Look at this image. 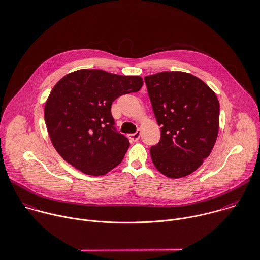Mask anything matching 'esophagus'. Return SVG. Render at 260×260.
I'll return each mask as SVG.
<instances>
[{"label":"esophagus","instance_id":"esophagus-1","mask_svg":"<svg viewBox=\"0 0 260 260\" xmlns=\"http://www.w3.org/2000/svg\"><path fill=\"white\" fill-rule=\"evenodd\" d=\"M140 137H141V132H140V131H138V132L135 133V134L128 135V139H129L132 142H137V141H139Z\"/></svg>","mask_w":260,"mask_h":260}]
</instances>
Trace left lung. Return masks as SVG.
<instances>
[{
    "instance_id": "8db88e82",
    "label": "left lung",
    "mask_w": 260,
    "mask_h": 260,
    "mask_svg": "<svg viewBox=\"0 0 260 260\" xmlns=\"http://www.w3.org/2000/svg\"><path fill=\"white\" fill-rule=\"evenodd\" d=\"M145 82L161 126L160 142L150 149L152 161L169 178L187 176L215 146L219 100L205 82L184 72H161L145 77Z\"/></svg>"
}]
</instances>
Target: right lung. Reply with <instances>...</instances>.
Returning a JSON list of instances; mask_svg holds the SVG:
<instances>
[{
    "label": "right lung",
    "mask_w": 260,
    "mask_h": 260,
    "mask_svg": "<svg viewBox=\"0 0 260 260\" xmlns=\"http://www.w3.org/2000/svg\"><path fill=\"white\" fill-rule=\"evenodd\" d=\"M142 86L139 76L102 70L84 69L61 78L44 106L46 128L56 152L88 175H104L119 165L129 142L114 126L111 104Z\"/></svg>",
    "instance_id": "1"
}]
</instances>
